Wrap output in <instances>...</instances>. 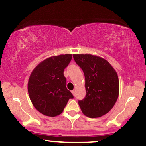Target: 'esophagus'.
Returning a JSON list of instances; mask_svg holds the SVG:
<instances>
[{
	"label": "esophagus",
	"mask_w": 146,
	"mask_h": 146,
	"mask_svg": "<svg viewBox=\"0 0 146 146\" xmlns=\"http://www.w3.org/2000/svg\"><path fill=\"white\" fill-rule=\"evenodd\" d=\"M71 92H72V94H73V96H75V90H73V91H72Z\"/></svg>",
	"instance_id": "esophagus-1"
}]
</instances>
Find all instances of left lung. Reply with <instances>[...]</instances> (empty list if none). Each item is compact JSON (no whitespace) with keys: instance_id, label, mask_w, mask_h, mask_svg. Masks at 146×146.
<instances>
[{"instance_id":"obj_1","label":"left lung","mask_w":146,"mask_h":146,"mask_svg":"<svg viewBox=\"0 0 146 146\" xmlns=\"http://www.w3.org/2000/svg\"><path fill=\"white\" fill-rule=\"evenodd\" d=\"M85 75L86 96L78 104L86 117L98 118L113 108L119 94V81L112 65L102 57L90 54H73Z\"/></svg>"}]
</instances>
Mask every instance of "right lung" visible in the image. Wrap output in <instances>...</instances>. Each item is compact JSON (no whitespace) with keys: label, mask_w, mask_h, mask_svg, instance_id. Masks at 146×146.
Segmentation results:
<instances>
[{"label":"right lung","mask_w":146,"mask_h":146,"mask_svg":"<svg viewBox=\"0 0 146 146\" xmlns=\"http://www.w3.org/2000/svg\"><path fill=\"white\" fill-rule=\"evenodd\" d=\"M71 58V54L50 56L40 62L31 73L27 84L29 98L36 109L44 115H59L69 100L73 98L67 89L63 75Z\"/></svg>","instance_id":"obj_1"}]
</instances>
